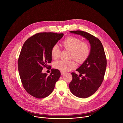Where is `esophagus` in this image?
Returning <instances> with one entry per match:
<instances>
[{"label": "esophagus", "mask_w": 123, "mask_h": 123, "mask_svg": "<svg viewBox=\"0 0 123 123\" xmlns=\"http://www.w3.org/2000/svg\"><path fill=\"white\" fill-rule=\"evenodd\" d=\"M64 73H65V72H64V71H61V74L62 75H63Z\"/></svg>", "instance_id": "obj_1"}]
</instances>
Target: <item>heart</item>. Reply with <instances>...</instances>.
I'll list each match as a JSON object with an SVG mask.
<instances>
[{
  "instance_id": "b5f03b06",
  "label": "heart",
  "mask_w": 123,
  "mask_h": 123,
  "mask_svg": "<svg viewBox=\"0 0 123 123\" xmlns=\"http://www.w3.org/2000/svg\"><path fill=\"white\" fill-rule=\"evenodd\" d=\"M62 44L64 49L70 51V58H74L79 63H83L89 56L90 49L89 45L87 43L82 42L81 40L77 37L69 36L63 41ZM51 53L53 59L56 60L59 58L61 50L57 44L53 46ZM53 66L56 69L67 71L75 69L77 64L73 60H60L54 62Z\"/></svg>"
}]
</instances>
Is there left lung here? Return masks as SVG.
<instances>
[{
    "label": "left lung",
    "mask_w": 123,
    "mask_h": 123,
    "mask_svg": "<svg viewBox=\"0 0 123 123\" xmlns=\"http://www.w3.org/2000/svg\"><path fill=\"white\" fill-rule=\"evenodd\" d=\"M70 33L82 36L90 45L89 57L76 70L84 76L80 79L77 74L71 73L72 80L69 84L70 91L74 95L80 98H87L95 93L103 82L106 67L104 48L98 39L86 32L71 31Z\"/></svg>",
    "instance_id": "obj_1"
}]
</instances>
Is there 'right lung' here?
Masks as SVG:
<instances>
[{"label": "right lung", "mask_w": 123, "mask_h": 123, "mask_svg": "<svg viewBox=\"0 0 123 123\" xmlns=\"http://www.w3.org/2000/svg\"><path fill=\"white\" fill-rule=\"evenodd\" d=\"M63 36V34L38 33L28 39L23 45L18 60L20 77L25 90L36 98L50 95L61 76L57 69H52L49 76L42 70L51 63V49Z\"/></svg>", "instance_id": "right-lung-1"}]
</instances>
